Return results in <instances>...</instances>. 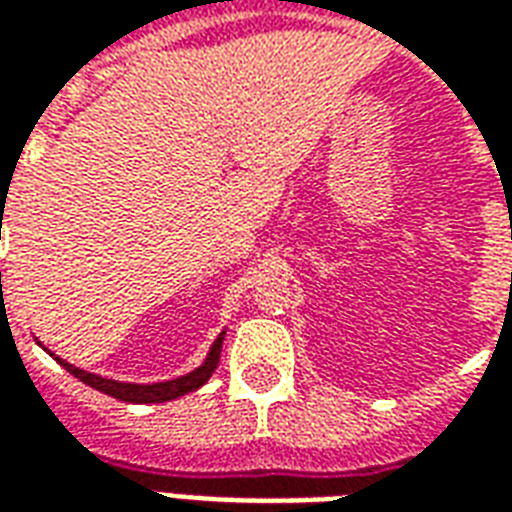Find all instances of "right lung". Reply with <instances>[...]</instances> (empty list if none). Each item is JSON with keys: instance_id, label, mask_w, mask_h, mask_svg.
<instances>
[{"instance_id": "1", "label": "right lung", "mask_w": 512, "mask_h": 512, "mask_svg": "<svg viewBox=\"0 0 512 512\" xmlns=\"http://www.w3.org/2000/svg\"><path fill=\"white\" fill-rule=\"evenodd\" d=\"M2 277V274H0ZM222 343H224V332L213 340L211 351L208 356L202 359L200 367H194L191 373L178 378H167V381H156V384H128V381H115V378H104V376H95V373H87L82 367L71 365V362H65L57 354H51L49 348H43V351H49L57 362H60L71 376H76L82 384L93 386L98 392H104L109 397H117V400H123V403H167V400H178V397L189 395L194 389H200L208 378L213 376V370L219 365V356H222ZM38 345H43L38 340Z\"/></svg>"}]
</instances>
